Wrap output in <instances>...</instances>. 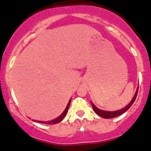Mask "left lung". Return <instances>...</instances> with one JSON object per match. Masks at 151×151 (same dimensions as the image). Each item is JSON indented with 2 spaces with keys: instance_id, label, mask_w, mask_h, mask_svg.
I'll return each mask as SVG.
<instances>
[{
  "instance_id": "obj_1",
  "label": "left lung",
  "mask_w": 151,
  "mask_h": 151,
  "mask_svg": "<svg viewBox=\"0 0 151 151\" xmlns=\"http://www.w3.org/2000/svg\"><path fill=\"white\" fill-rule=\"evenodd\" d=\"M138 88H137V91H136V92H135L134 97H133V99H132V101H130V103L126 106V107H125L124 108H123V109H121V110H119V111H111V112H110V111H101V110L98 109V108H96V106H95L93 103H91L94 112L96 113V114L98 115L99 116L102 117V118H106V119H108V118H115V117L118 116H120V115L123 114V113H124L126 111H127L128 109H129V108H130V106L133 105V103H134V101H135V98H136V97H137V94H138Z\"/></svg>"
}]
</instances>
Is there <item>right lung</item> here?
I'll return each instance as SVG.
<instances>
[{
  "instance_id": "add662e5",
  "label": "right lung",
  "mask_w": 151,
  "mask_h": 151,
  "mask_svg": "<svg viewBox=\"0 0 151 151\" xmlns=\"http://www.w3.org/2000/svg\"><path fill=\"white\" fill-rule=\"evenodd\" d=\"M70 101H71V100H70V101H69L68 103L67 107L65 108V111H63V113L62 114L58 117V118H57L56 119H54V120H53V121H38V122H39V123H45V124H48V125H50V124H56V123H60V122L63 119L64 117L66 116V114H67V113H68V111L69 106H70ZM35 121L37 122V121Z\"/></svg>"
}]
</instances>
